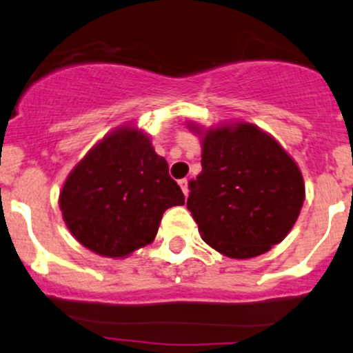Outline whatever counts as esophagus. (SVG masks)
I'll list each match as a JSON object with an SVG mask.
<instances>
[{
  "instance_id": "esophagus-1",
  "label": "esophagus",
  "mask_w": 353,
  "mask_h": 353,
  "mask_svg": "<svg viewBox=\"0 0 353 353\" xmlns=\"http://www.w3.org/2000/svg\"><path fill=\"white\" fill-rule=\"evenodd\" d=\"M178 185H180L183 195L188 196V178H183V180H180V181H178Z\"/></svg>"
}]
</instances>
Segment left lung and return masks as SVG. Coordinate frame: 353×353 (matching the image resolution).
<instances>
[{"instance_id": "8db88e82", "label": "left lung", "mask_w": 353, "mask_h": 353, "mask_svg": "<svg viewBox=\"0 0 353 353\" xmlns=\"http://www.w3.org/2000/svg\"><path fill=\"white\" fill-rule=\"evenodd\" d=\"M201 145V173L187 208L201 239L228 259L267 253L294 228L305 200L296 161L270 133L243 120L187 121Z\"/></svg>"}]
</instances>
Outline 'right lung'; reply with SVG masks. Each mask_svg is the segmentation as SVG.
Returning <instances> with one entry per match:
<instances>
[{"mask_svg":"<svg viewBox=\"0 0 353 353\" xmlns=\"http://www.w3.org/2000/svg\"><path fill=\"white\" fill-rule=\"evenodd\" d=\"M63 220L85 248L126 259L155 240L165 210L185 203L168 163L134 123L106 133L59 190Z\"/></svg>","mask_w":353,"mask_h":353,"instance_id":"add662e5","label":"right lung"}]
</instances>
